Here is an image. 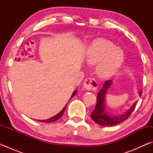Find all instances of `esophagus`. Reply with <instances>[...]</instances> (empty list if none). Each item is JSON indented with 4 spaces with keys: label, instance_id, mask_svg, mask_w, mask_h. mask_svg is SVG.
I'll return each instance as SVG.
<instances>
[{
    "label": "esophagus",
    "instance_id": "34e87169",
    "mask_svg": "<svg viewBox=\"0 0 153 153\" xmlns=\"http://www.w3.org/2000/svg\"><path fill=\"white\" fill-rule=\"evenodd\" d=\"M83 86L85 89L88 90H94L97 88L98 85L97 83L94 79L91 78H86L84 81Z\"/></svg>",
    "mask_w": 153,
    "mask_h": 153
}]
</instances>
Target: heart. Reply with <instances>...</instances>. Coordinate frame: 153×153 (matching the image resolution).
<instances>
[{"mask_svg":"<svg viewBox=\"0 0 153 153\" xmlns=\"http://www.w3.org/2000/svg\"><path fill=\"white\" fill-rule=\"evenodd\" d=\"M85 61L90 65H96V72L102 78L113 76L121 68L125 59L122 49L104 38L94 40L88 47Z\"/></svg>","mask_w":153,"mask_h":153,"instance_id":"b5f03b06","label":"heart"}]
</instances>
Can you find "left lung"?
<instances>
[{
	"label": "left lung",
	"mask_w": 153,
	"mask_h": 153,
	"mask_svg": "<svg viewBox=\"0 0 153 153\" xmlns=\"http://www.w3.org/2000/svg\"><path fill=\"white\" fill-rule=\"evenodd\" d=\"M111 84H112L111 80H107L105 82L102 88L97 94V101L94 110L90 114V116L94 122L101 126H113L123 122L129 118L136 105V102H134L129 110L120 115H110L109 114H107L105 111V96ZM138 93L140 97H141L142 90H141Z\"/></svg>",
	"instance_id": "8db88e82"
}]
</instances>
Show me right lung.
Listing matches in <instances>:
<instances>
[{
    "mask_svg": "<svg viewBox=\"0 0 153 153\" xmlns=\"http://www.w3.org/2000/svg\"><path fill=\"white\" fill-rule=\"evenodd\" d=\"M76 93H77V90H75V91L73 92V94H72V95H71V98H70V99L71 98H73L75 95L76 94ZM69 99V100H70ZM67 104L65 105V107L63 108V110H62L61 111H60V112H59L57 115H55L54 116V117H51V118H50V119H48V120H39L38 121H42V122H45V123H51V122H54V121H57L58 120H59V119H60L61 117H62V115H63V113H64V111H65V108H66V107H67Z\"/></svg>",
    "mask_w": 153,
    "mask_h": 153,
    "instance_id": "obj_1",
    "label": "right lung"
}]
</instances>
